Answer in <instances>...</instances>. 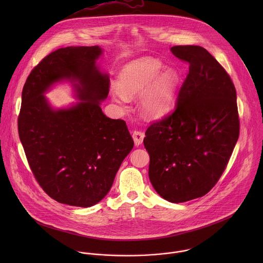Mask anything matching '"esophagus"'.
<instances>
[{
	"label": "esophagus",
	"instance_id": "obj_1",
	"mask_svg": "<svg viewBox=\"0 0 263 263\" xmlns=\"http://www.w3.org/2000/svg\"><path fill=\"white\" fill-rule=\"evenodd\" d=\"M144 138H145V134L143 132H140V130H135L133 133V139H134V142H135V145L137 147H139L140 145H142L143 141H144Z\"/></svg>",
	"mask_w": 263,
	"mask_h": 263
}]
</instances>
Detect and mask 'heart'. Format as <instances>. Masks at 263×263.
Here are the masks:
<instances>
[{"label":"heart","instance_id":"obj_1","mask_svg":"<svg viewBox=\"0 0 263 263\" xmlns=\"http://www.w3.org/2000/svg\"><path fill=\"white\" fill-rule=\"evenodd\" d=\"M159 60L142 58L127 64L117 78L118 90L111 97L125 107L128 98L141 93L140 108L150 119H160L171 111L179 86L180 76L175 68L167 67Z\"/></svg>","mask_w":263,"mask_h":263}]
</instances>
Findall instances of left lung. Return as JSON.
<instances>
[{
	"instance_id": "8db88e82",
	"label": "left lung",
	"mask_w": 263,
	"mask_h": 263,
	"mask_svg": "<svg viewBox=\"0 0 263 263\" xmlns=\"http://www.w3.org/2000/svg\"><path fill=\"white\" fill-rule=\"evenodd\" d=\"M172 53L189 65L173 112L154 122L144 145L149 177L164 199L180 203L203 196L222 176L239 138L235 86L218 61L198 45Z\"/></svg>"
}]
</instances>
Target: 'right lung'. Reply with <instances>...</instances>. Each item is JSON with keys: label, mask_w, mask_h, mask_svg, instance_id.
Masks as SVG:
<instances>
[{"label": "right lung", "mask_w": 263, "mask_h": 263, "mask_svg": "<svg viewBox=\"0 0 263 263\" xmlns=\"http://www.w3.org/2000/svg\"><path fill=\"white\" fill-rule=\"evenodd\" d=\"M102 52L98 45L52 51L31 71L22 91L18 132L29 166L51 198L73 206L103 199L134 148L125 121L107 117L100 107L109 92V76L96 64ZM66 80L80 101L53 109L44 93Z\"/></svg>", "instance_id": "1"}]
</instances>
